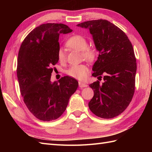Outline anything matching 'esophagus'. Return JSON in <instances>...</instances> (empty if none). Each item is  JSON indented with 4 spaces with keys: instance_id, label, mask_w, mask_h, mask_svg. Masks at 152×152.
I'll use <instances>...</instances> for the list:
<instances>
[{
    "instance_id": "34e87169",
    "label": "esophagus",
    "mask_w": 152,
    "mask_h": 152,
    "mask_svg": "<svg viewBox=\"0 0 152 152\" xmlns=\"http://www.w3.org/2000/svg\"><path fill=\"white\" fill-rule=\"evenodd\" d=\"M79 87H81V88H83V87H87V85L86 84H84V83H82L81 82H79Z\"/></svg>"
}]
</instances>
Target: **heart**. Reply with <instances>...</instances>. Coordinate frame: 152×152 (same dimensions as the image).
Instances as JSON below:
<instances>
[{
    "mask_svg": "<svg viewBox=\"0 0 152 152\" xmlns=\"http://www.w3.org/2000/svg\"><path fill=\"white\" fill-rule=\"evenodd\" d=\"M66 46L72 49L81 52V54L85 60L92 62L94 61L97 54L93 49L87 47V41L84 37L79 35H73L69 39L66 43ZM57 56L61 63L66 61V53L63 48H59L58 50ZM89 68L85 65H73L68 69L66 73L73 78L80 80H85L89 74Z\"/></svg>",
    "mask_w": 152,
    "mask_h": 152,
    "instance_id": "obj_1",
    "label": "heart"
}]
</instances>
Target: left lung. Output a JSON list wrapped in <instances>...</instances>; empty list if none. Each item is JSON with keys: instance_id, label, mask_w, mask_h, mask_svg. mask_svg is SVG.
<instances>
[{"instance_id": "1", "label": "left lung", "mask_w": 152, "mask_h": 152, "mask_svg": "<svg viewBox=\"0 0 152 152\" xmlns=\"http://www.w3.org/2000/svg\"><path fill=\"white\" fill-rule=\"evenodd\" d=\"M88 28L99 53L93 66V77L102 78L89 86L94 96L89 103L96 116L112 118L121 114L131 103L135 90L136 59L132 45L124 32L105 20L78 24Z\"/></svg>"}]
</instances>
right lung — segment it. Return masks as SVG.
<instances>
[{"instance_id":"right-lung-1","label":"right lung","mask_w":152,"mask_h":152,"mask_svg":"<svg viewBox=\"0 0 152 152\" xmlns=\"http://www.w3.org/2000/svg\"><path fill=\"white\" fill-rule=\"evenodd\" d=\"M72 31L62 23L42 24L30 31L20 46L17 65L20 92L29 111L40 121L60 117L79 86L68 76L50 81L53 66L58 62L59 34Z\"/></svg>"}]
</instances>
